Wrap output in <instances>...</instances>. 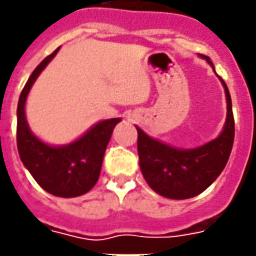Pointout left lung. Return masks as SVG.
Segmentation results:
<instances>
[{
  "label": "left lung",
  "instance_id": "1",
  "mask_svg": "<svg viewBox=\"0 0 256 256\" xmlns=\"http://www.w3.org/2000/svg\"><path fill=\"white\" fill-rule=\"evenodd\" d=\"M214 70L207 56H202ZM216 73V70H214ZM217 74V73H216ZM227 100V118L217 138L197 148H176L138 131V155L140 172L149 188L160 196L184 200L200 194L220 176L228 162L234 144V116L227 84L218 74Z\"/></svg>",
  "mask_w": 256,
  "mask_h": 256
}]
</instances>
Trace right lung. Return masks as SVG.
Returning <instances> with one entry per match:
<instances>
[{
	"label": "right lung",
	"mask_w": 256,
	"mask_h": 256,
	"mask_svg": "<svg viewBox=\"0 0 256 256\" xmlns=\"http://www.w3.org/2000/svg\"><path fill=\"white\" fill-rule=\"evenodd\" d=\"M59 49L40 62L20 92L16 110V145L24 166L40 188L58 197H77L90 192L100 178L101 164L111 134L121 118L102 120L66 145H49L29 128L25 104L36 78Z\"/></svg>",
	"instance_id": "1"
}]
</instances>
